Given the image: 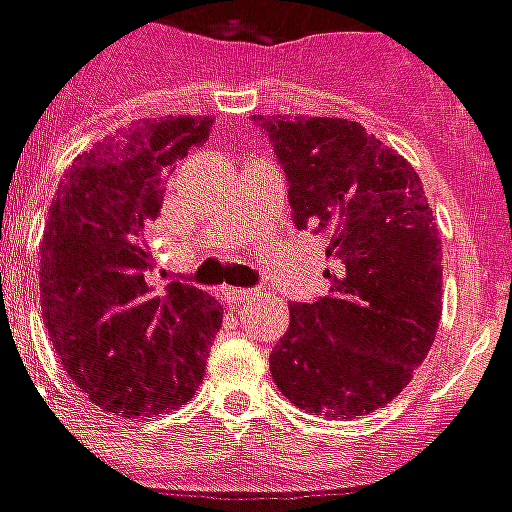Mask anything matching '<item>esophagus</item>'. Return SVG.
Masks as SVG:
<instances>
[{
	"label": "esophagus",
	"mask_w": 512,
	"mask_h": 512,
	"mask_svg": "<svg viewBox=\"0 0 512 512\" xmlns=\"http://www.w3.org/2000/svg\"><path fill=\"white\" fill-rule=\"evenodd\" d=\"M251 293L248 288H224V301H232V304H240V301L251 299Z\"/></svg>",
	"instance_id": "34e87169"
}]
</instances>
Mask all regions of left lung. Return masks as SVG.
<instances>
[{
    "mask_svg": "<svg viewBox=\"0 0 512 512\" xmlns=\"http://www.w3.org/2000/svg\"><path fill=\"white\" fill-rule=\"evenodd\" d=\"M253 125L285 173L293 227L326 237L334 259L331 296L288 307L272 379L307 414H371L411 382L441 323V240L422 181L358 122L253 114Z\"/></svg>",
    "mask_w": 512,
    "mask_h": 512,
    "instance_id": "left-lung-1",
    "label": "left lung"
}]
</instances>
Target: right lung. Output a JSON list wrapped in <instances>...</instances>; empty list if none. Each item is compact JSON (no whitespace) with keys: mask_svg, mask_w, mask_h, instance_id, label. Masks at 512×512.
I'll use <instances>...</instances> for the list:
<instances>
[{"mask_svg":"<svg viewBox=\"0 0 512 512\" xmlns=\"http://www.w3.org/2000/svg\"><path fill=\"white\" fill-rule=\"evenodd\" d=\"M211 128V117L133 122L79 154L50 205L39 248L47 334L66 374L112 414L184 406L205 376L224 310L186 283L152 293L144 232L160 216L176 160Z\"/></svg>","mask_w":512,"mask_h":512,"instance_id":"right-lung-1","label":"right lung"}]
</instances>
